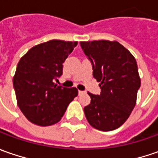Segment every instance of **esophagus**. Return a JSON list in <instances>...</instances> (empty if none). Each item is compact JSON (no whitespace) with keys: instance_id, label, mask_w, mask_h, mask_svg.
I'll list each match as a JSON object with an SVG mask.
<instances>
[{"instance_id":"obj_1","label":"esophagus","mask_w":158,"mask_h":158,"mask_svg":"<svg viewBox=\"0 0 158 158\" xmlns=\"http://www.w3.org/2000/svg\"><path fill=\"white\" fill-rule=\"evenodd\" d=\"M85 94L84 91H80V90H79V94L80 95V94Z\"/></svg>"}]
</instances>
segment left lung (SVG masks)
Returning <instances> with one entry per match:
<instances>
[{"instance_id":"left-lung-1","label":"left lung","mask_w":158,"mask_h":158,"mask_svg":"<svg viewBox=\"0 0 158 158\" xmlns=\"http://www.w3.org/2000/svg\"><path fill=\"white\" fill-rule=\"evenodd\" d=\"M93 65L100 95L88 93L91 102L84 112L89 124L101 131L121 127L133 111L141 85L135 58L116 41L80 42Z\"/></svg>"}]
</instances>
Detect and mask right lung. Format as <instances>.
<instances>
[{"mask_svg": "<svg viewBox=\"0 0 158 158\" xmlns=\"http://www.w3.org/2000/svg\"><path fill=\"white\" fill-rule=\"evenodd\" d=\"M78 42L51 40L32 47L21 57L13 79L17 105L30 123L50 126L58 123L69 103L78 95L76 87L57 85L63 63Z\"/></svg>", "mask_w": 158, "mask_h": 158, "instance_id": "obj_1", "label": "right lung"}]
</instances>
